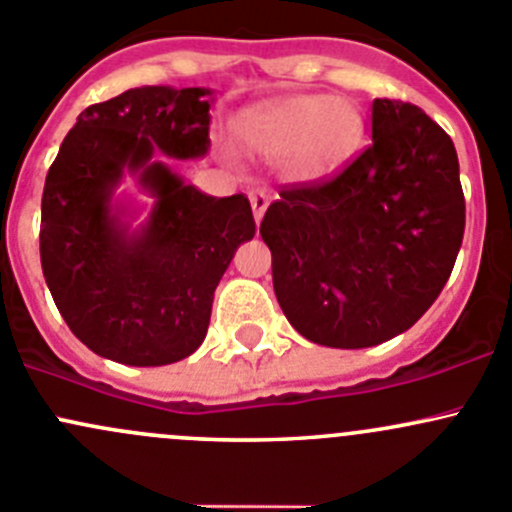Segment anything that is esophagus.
Returning a JSON list of instances; mask_svg holds the SVG:
<instances>
[{
	"mask_svg": "<svg viewBox=\"0 0 512 512\" xmlns=\"http://www.w3.org/2000/svg\"><path fill=\"white\" fill-rule=\"evenodd\" d=\"M249 199H251V209H254L256 224H261L263 214H266L268 204H271V197H268L266 189H254V192L249 194Z\"/></svg>",
	"mask_w": 512,
	"mask_h": 512,
	"instance_id": "obj_1",
	"label": "esophagus"
}]
</instances>
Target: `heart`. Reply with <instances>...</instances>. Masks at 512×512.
I'll return each instance as SVG.
<instances>
[{
	"mask_svg": "<svg viewBox=\"0 0 512 512\" xmlns=\"http://www.w3.org/2000/svg\"><path fill=\"white\" fill-rule=\"evenodd\" d=\"M234 138L246 155L281 165L293 182L318 184L360 150L365 120L347 98L298 93L246 110Z\"/></svg>",
	"mask_w": 512,
	"mask_h": 512,
	"instance_id": "1",
	"label": "heart"
}]
</instances>
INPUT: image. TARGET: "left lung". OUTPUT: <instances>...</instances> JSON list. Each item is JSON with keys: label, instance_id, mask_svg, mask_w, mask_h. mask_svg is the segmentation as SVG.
<instances>
[{"label": "left lung", "instance_id": "obj_1", "mask_svg": "<svg viewBox=\"0 0 512 512\" xmlns=\"http://www.w3.org/2000/svg\"><path fill=\"white\" fill-rule=\"evenodd\" d=\"M466 226L456 147L421 108L372 103V145L342 175L286 189L261 221L273 291L305 340L360 350L439 298Z\"/></svg>", "mask_w": 512, "mask_h": 512}]
</instances>
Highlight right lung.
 Instances as JSON below:
<instances>
[{
  "label": "right lung",
  "mask_w": 512,
  "mask_h": 512,
  "mask_svg": "<svg viewBox=\"0 0 512 512\" xmlns=\"http://www.w3.org/2000/svg\"><path fill=\"white\" fill-rule=\"evenodd\" d=\"M212 103V88H130L78 115L46 175V286L71 333L105 360L160 367L192 355L221 276L254 239L244 194H204L165 160L207 155ZM125 178L150 208L119 189Z\"/></svg>",
  "instance_id": "1"
}]
</instances>
